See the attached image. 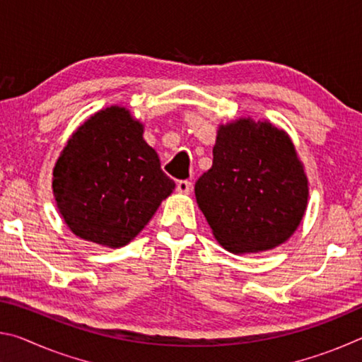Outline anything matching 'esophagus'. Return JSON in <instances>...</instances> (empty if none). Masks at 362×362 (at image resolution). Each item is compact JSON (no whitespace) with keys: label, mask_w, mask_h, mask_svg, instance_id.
Instances as JSON below:
<instances>
[{"label":"esophagus","mask_w":362,"mask_h":362,"mask_svg":"<svg viewBox=\"0 0 362 362\" xmlns=\"http://www.w3.org/2000/svg\"><path fill=\"white\" fill-rule=\"evenodd\" d=\"M192 187H193V183L189 180H180L179 183H177V192L182 194H189V192H192Z\"/></svg>","instance_id":"34e87169"}]
</instances>
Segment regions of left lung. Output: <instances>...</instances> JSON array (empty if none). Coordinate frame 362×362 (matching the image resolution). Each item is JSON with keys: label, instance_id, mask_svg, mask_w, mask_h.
I'll return each mask as SVG.
<instances>
[{"label": "left lung", "instance_id": "left-lung-1", "mask_svg": "<svg viewBox=\"0 0 362 362\" xmlns=\"http://www.w3.org/2000/svg\"><path fill=\"white\" fill-rule=\"evenodd\" d=\"M212 168L194 185L214 236L235 254L289 240L303 218L308 179L284 131L250 118L220 126Z\"/></svg>", "mask_w": 362, "mask_h": 362}]
</instances>
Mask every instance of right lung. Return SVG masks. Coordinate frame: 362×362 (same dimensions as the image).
<instances>
[{"label": "right lung", "mask_w": 362, "mask_h": 362, "mask_svg": "<svg viewBox=\"0 0 362 362\" xmlns=\"http://www.w3.org/2000/svg\"><path fill=\"white\" fill-rule=\"evenodd\" d=\"M52 175L69 228L81 240L113 249L134 240L175 188L144 140V126L116 105L78 127Z\"/></svg>", "instance_id": "right-lung-1"}]
</instances>
